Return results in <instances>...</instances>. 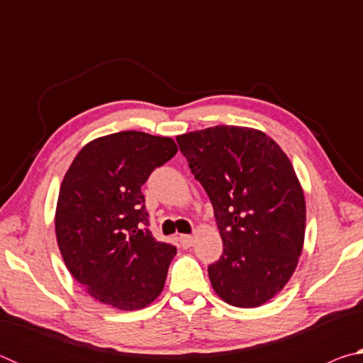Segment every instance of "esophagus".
Returning <instances> with one entry per match:
<instances>
[{
	"label": "esophagus",
	"instance_id": "obj_1",
	"mask_svg": "<svg viewBox=\"0 0 363 363\" xmlns=\"http://www.w3.org/2000/svg\"><path fill=\"white\" fill-rule=\"evenodd\" d=\"M179 240L184 248H190L194 245V237L192 235H179Z\"/></svg>",
	"mask_w": 363,
	"mask_h": 363
}]
</instances>
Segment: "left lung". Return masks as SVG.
Returning <instances> with one entry per match:
<instances>
[{"mask_svg": "<svg viewBox=\"0 0 363 363\" xmlns=\"http://www.w3.org/2000/svg\"><path fill=\"white\" fill-rule=\"evenodd\" d=\"M210 196L223 256L208 267L227 304L257 307L284 290L304 245L306 200L294 168L266 133L219 125L176 138Z\"/></svg>", "mask_w": 363, "mask_h": 363, "instance_id": "1", "label": "left lung"}]
</instances>
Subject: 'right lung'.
<instances>
[{
    "mask_svg": "<svg viewBox=\"0 0 363 363\" xmlns=\"http://www.w3.org/2000/svg\"><path fill=\"white\" fill-rule=\"evenodd\" d=\"M176 152L171 138L121 131L91 140L67 169L57 245L73 279L102 304L138 311L163 291L176 248L153 238L140 187Z\"/></svg>",
    "mask_w": 363,
    "mask_h": 363,
    "instance_id": "add662e5",
    "label": "right lung"
}]
</instances>
